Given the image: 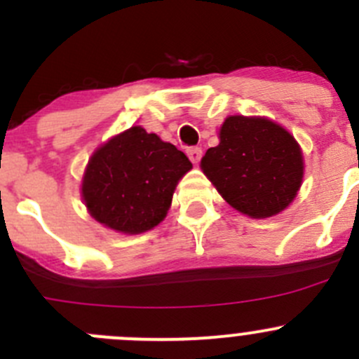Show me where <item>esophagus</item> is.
Wrapping results in <instances>:
<instances>
[{
    "label": "esophagus",
    "instance_id": "34e87169",
    "mask_svg": "<svg viewBox=\"0 0 359 359\" xmlns=\"http://www.w3.org/2000/svg\"><path fill=\"white\" fill-rule=\"evenodd\" d=\"M187 156H189V159L194 163V165H196V163H200V159L203 156L201 147H189V149H187Z\"/></svg>",
    "mask_w": 359,
    "mask_h": 359
}]
</instances>
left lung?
<instances>
[{
  "instance_id": "8db88e82",
  "label": "left lung",
  "mask_w": 359,
  "mask_h": 359,
  "mask_svg": "<svg viewBox=\"0 0 359 359\" xmlns=\"http://www.w3.org/2000/svg\"><path fill=\"white\" fill-rule=\"evenodd\" d=\"M219 139L203 156L201 170L220 196L252 219L283 212L304 177L302 151L293 135L267 118L229 116Z\"/></svg>"
}]
</instances>
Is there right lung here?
Masks as SVG:
<instances>
[{
	"label": "right lung",
	"mask_w": 359,
	"mask_h": 359,
	"mask_svg": "<svg viewBox=\"0 0 359 359\" xmlns=\"http://www.w3.org/2000/svg\"><path fill=\"white\" fill-rule=\"evenodd\" d=\"M191 168L193 163L173 144L132 126L92 154L83 200L90 215L109 229L146 233L165 219L177 184Z\"/></svg>",
	"instance_id": "right-lung-1"
}]
</instances>
